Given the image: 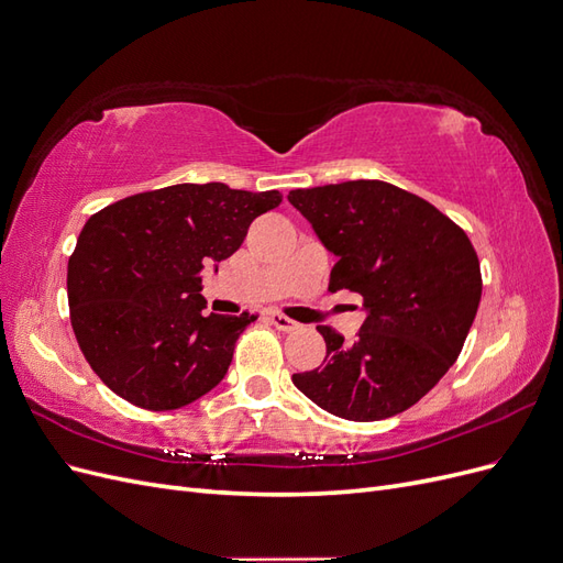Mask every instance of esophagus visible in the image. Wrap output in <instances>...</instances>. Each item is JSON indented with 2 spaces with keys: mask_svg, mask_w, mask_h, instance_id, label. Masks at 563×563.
Wrapping results in <instances>:
<instances>
[{
  "mask_svg": "<svg viewBox=\"0 0 563 563\" xmlns=\"http://www.w3.org/2000/svg\"><path fill=\"white\" fill-rule=\"evenodd\" d=\"M269 321L275 323V329L286 331V333H291V331H298V329H300V323H298V321L288 319V317H286V314H282V312H272V314H269Z\"/></svg>",
  "mask_w": 563,
  "mask_h": 563,
  "instance_id": "34e87169",
  "label": "esophagus"
}]
</instances>
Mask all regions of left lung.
<instances>
[{"label": "left lung", "mask_w": 563, "mask_h": 563, "mask_svg": "<svg viewBox=\"0 0 563 563\" xmlns=\"http://www.w3.org/2000/svg\"><path fill=\"white\" fill-rule=\"evenodd\" d=\"M288 201L335 253L331 291L360 294L354 343L331 327L323 364L294 385L323 411L371 422L420 401L457 360L482 300V269L465 230L430 201L385 180L291 190Z\"/></svg>", "instance_id": "8db88e82"}]
</instances>
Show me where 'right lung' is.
I'll return each mask as SVG.
<instances>
[{
    "label": "right lung",
    "mask_w": 563,
    "mask_h": 563,
    "mask_svg": "<svg viewBox=\"0 0 563 563\" xmlns=\"http://www.w3.org/2000/svg\"><path fill=\"white\" fill-rule=\"evenodd\" d=\"M282 192L180 183L93 213L67 263V302L84 360L114 395L174 411L228 373L255 314H209L199 272L242 246Z\"/></svg>",
    "instance_id": "1"
}]
</instances>
